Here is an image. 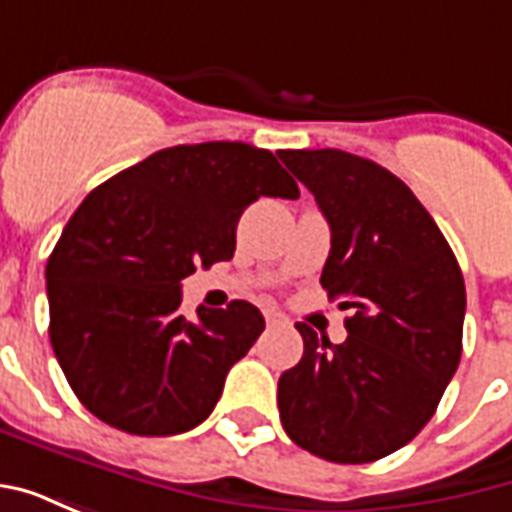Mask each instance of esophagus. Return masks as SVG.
I'll return each instance as SVG.
<instances>
[{
	"mask_svg": "<svg viewBox=\"0 0 512 512\" xmlns=\"http://www.w3.org/2000/svg\"><path fill=\"white\" fill-rule=\"evenodd\" d=\"M263 315H266V323H268V326H274V323H282V321H285V315H282V312L274 310V307H266V310H263Z\"/></svg>",
	"mask_w": 512,
	"mask_h": 512,
	"instance_id": "obj_1",
	"label": "esophagus"
}]
</instances>
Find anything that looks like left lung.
Listing matches in <instances>:
<instances>
[{"mask_svg":"<svg viewBox=\"0 0 512 512\" xmlns=\"http://www.w3.org/2000/svg\"><path fill=\"white\" fill-rule=\"evenodd\" d=\"M332 227L321 285L348 337L307 323L304 356L279 376V419L301 450L370 463L400 450L436 414L458 370L466 288L447 238L406 183L345 150H282Z\"/></svg>","mask_w":512,"mask_h":512,"instance_id":"obj_1","label":"left lung"}]
</instances>
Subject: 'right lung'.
<instances>
[{
  "label": "right lung",
  "mask_w": 512,
  "mask_h": 512,
  "mask_svg": "<svg viewBox=\"0 0 512 512\" xmlns=\"http://www.w3.org/2000/svg\"><path fill=\"white\" fill-rule=\"evenodd\" d=\"M296 200L277 156L246 142L158 150L93 189L46 266L49 337L82 406L134 436L200 425L266 321L249 301L180 312V282L230 260L241 213Z\"/></svg>",
  "instance_id": "1"
}]
</instances>
